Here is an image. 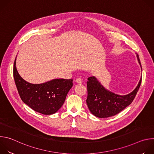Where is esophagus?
<instances>
[{"label":"esophagus","instance_id":"obj_1","mask_svg":"<svg viewBox=\"0 0 154 154\" xmlns=\"http://www.w3.org/2000/svg\"><path fill=\"white\" fill-rule=\"evenodd\" d=\"M75 82H76L77 83H81L82 82V79H80V78H77V79H76Z\"/></svg>","mask_w":154,"mask_h":154}]
</instances>
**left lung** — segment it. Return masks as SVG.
I'll use <instances>...</instances> for the list:
<instances>
[{"label":"left lung","mask_w":154,"mask_h":154,"mask_svg":"<svg viewBox=\"0 0 154 154\" xmlns=\"http://www.w3.org/2000/svg\"><path fill=\"white\" fill-rule=\"evenodd\" d=\"M137 56L141 64L138 54H137ZM141 80V78L138 86L132 92L127 95L120 96L105 89L94 77H88V81L86 82V103L91 113L101 118L118 114L133 102L140 87Z\"/></svg>","instance_id":"left-lung-1"}]
</instances>
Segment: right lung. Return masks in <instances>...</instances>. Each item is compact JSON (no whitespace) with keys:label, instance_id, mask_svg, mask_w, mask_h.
<instances>
[{"label":"right lung","instance_id":"add662e5","mask_svg":"<svg viewBox=\"0 0 154 154\" xmlns=\"http://www.w3.org/2000/svg\"><path fill=\"white\" fill-rule=\"evenodd\" d=\"M13 66V77L19 96L35 112L43 115L56 113L63 105L73 85V79H54L42 84L30 83L22 78Z\"/></svg>","mask_w":154,"mask_h":154}]
</instances>
